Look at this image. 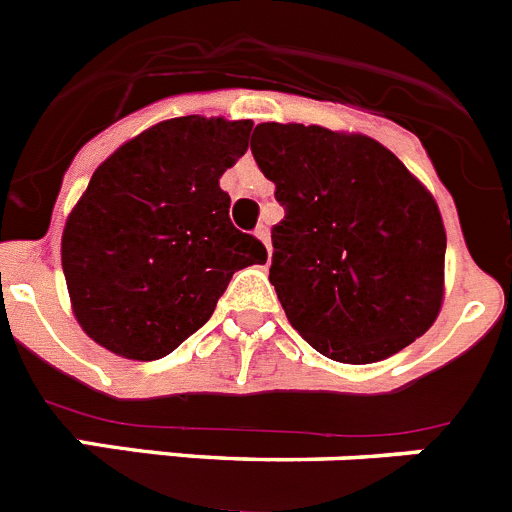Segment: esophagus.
<instances>
[{"label":"esophagus","instance_id":"1","mask_svg":"<svg viewBox=\"0 0 512 512\" xmlns=\"http://www.w3.org/2000/svg\"><path fill=\"white\" fill-rule=\"evenodd\" d=\"M255 237L267 247V260H270V229H267V224H260V227L255 229Z\"/></svg>","mask_w":512,"mask_h":512}]
</instances>
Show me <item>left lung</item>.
Here are the masks:
<instances>
[{
	"label": "left lung",
	"mask_w": 512,
	"mask_h": 512,
	"mask_svg": "<svg viewBox=\"0 0 512 512\" xmlns=\"http://www.w3.org/2000/svg\"><path fill=\"white\" fill-rule=\"evenodd\" d=\"M252 155L285 209L270 283L324 357L370 365L426 334L444 301L439 206L388 147L319 124L262 122Z\"/></svg>",
	"instance_id": "1"
}]
</instances>
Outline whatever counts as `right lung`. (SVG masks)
I'll list each match as a JSON object with an SVG mask.
<instances>
[{
    "mask_svg": "<svg viewBox=\"0 0 512 512\" xmlns=\"http://www.w3.org/2000/svg\"><path fill=\"white\" fill-rule=\"evenodd\" d=\"M250 132V119H165L94 170L68 214L61 260L76 321L96 344L165 357L211 319L237 270L267 260L219 188Z\"/></svg>",
    "mask_w": 512,
    "mask_h": 512,
    "instance_id": "add662e5",
    "label": "right lung"
}]
</instances>
